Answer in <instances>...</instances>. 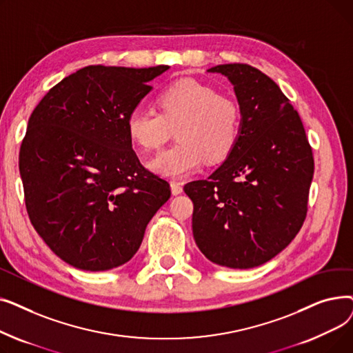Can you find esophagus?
Returning a JSON list of instances; mask_svg holds the SVG:
<instances>
[{"instance_id": "1", "label": "esophagus", "mask_w": 353, "mask_h": 353, "mask_svg": "<svg viewBox=\"0 0 353 353\" xmlns=\"http://www.w3.org/2000/svg\"><path fill=\"white\" fill-rule=\"evenodd\" d=\"M170 186H172V193H173L174 196H177V194H180V193L183 192L181 183H179V181H176V180H173V181L170 183Z\"/></svg>"}]
</instances>
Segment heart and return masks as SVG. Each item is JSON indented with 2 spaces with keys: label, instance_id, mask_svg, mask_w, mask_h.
<instances>
[{
  "label": "heart",
  "instance_id": "obj_1",
  "mask_svg": "<svg viewBox=\"0 0 353 353\" xmlns=\"http://www.w3.org/2000/svg\"><path fill=\"white\" fill-rule=\"evenodd\" d=\"M160 113L134 108L125 127L133 144L156 150L176 128L177 144L165 148L148 163L165 177L186 176L206 160L219 161L229 156L240 134V108L229 97L192 79L167 87L157 100Z\"/></svg>",
  "mask_w": 353,
  "mask_h": 353
}]
</instances>
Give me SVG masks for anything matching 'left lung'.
<instances>
[{"label": "left lung", "instance_id": "1", "mask_svg": "<svg viewBox=\"0 0 353 353\" xmlns=\"http://www.w3.org/2000/svg\"><path fill=\"white\" fill-rule=\"evenodd\" d=\"M240 108V134L208 180L190 181L196 245L210 262L250 269L281 253L307 212L313 156L298 111L270 77L248 64H220Z\"/></svg>", "mask_w": 353, "mask_h": 353}]
</instances>
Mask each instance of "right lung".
I'll return each mask as SVG.
<instances>
[{"label": "right lung", "mask_w": 353, "mask_h": 353, "mask_svg": "<svg viewBox=\"0 0 353 353\" xmlns=\"http://www.w3.org/2000/svg\"><path fill=\"white\" fill-rule=\"evenodd\" d=\"M169 65H88L55 84L32 111L20 174L34 229L65 263L119 268L139 250L148 221L170 199L127 134L128 114Z\"/></svg>", "instance_id": "obj_1"}]
</instances>
